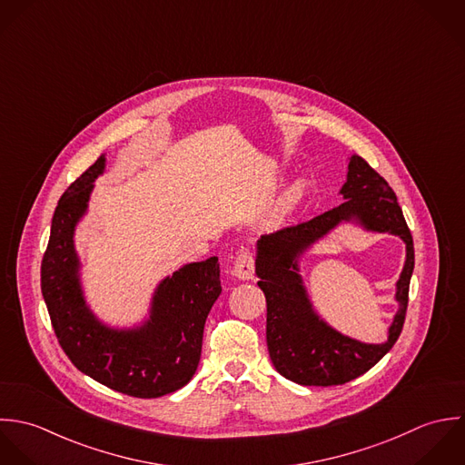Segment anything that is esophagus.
Returning a JSON list of instances; mask_svg holds the SVG:
<instances>
[{
	"label": "esophagus",
	"mask_w": 465,
	"mask_h": 465,
	"mask_svg": "<svg viewBox=\"0 0 465 465\" xmlns=\"http://www.w3.org/2000/svg\"><path fill=\"white\" fill-rule=\"evenodd\" d=\"M233 275L239 280H252L255 275V262H253V257L248 250H241L237 253V259H235V266H233Z\"/></svg>",
	"instance_id": "34e87169"
}]
</instances>
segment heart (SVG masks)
<instances>
[{"instance_id":"obj_1","label":"heart","mask_w":465,"mask_h":465,"mask_svg":"<svg viewBox=\"0 0 465 465\" xmlns=\"http://www.w3.org/2000/svg\"><path fill=\"white\" fill-rule=\"evenodd\" d=\"M305 195V183L302 180H294L285 186L272 204L268 219L272 224H282L285 219L292 215Z\"/></svg>"}]
</instances>
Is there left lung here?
<instances>
[{
	"instance_id": "obj_1",
	"label": "left lung",
	"mask_w": 465,
	"mask_h": 465,
	"mask_svg": "<svg viewBox=\"0 0 465 465\" xmlns=\"http://www.w3.org/2000/svg\"><path fill=\"white\" fill-rule=\"evenodd\" d=\"M343 199L336 208L255 244V273L268 302L266 340L270 358L285 379L303 386L345 384L371 367L397 341L408 307L413 273V239L390 185L358 154L347 158ZM352 223L368 232H390L407 246L405 266L396 282L398 311L381 344L363 342L331 326L318 312L301 275V262L332 231Z\"/></svg>"
}]
</instances>
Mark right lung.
Returning a JSON list of instances; mask_svg holds the SVG:
<instances>
[{"instance_id": "obj_1", "label": "right lung", "mask_w": 465, "mask_h": 465, "mask_svg": "<svg viewBox=\"0 0 465 465\" xmlns=\"http://www.w3.org/2000/svg\"><path fill=\"white\" fill-rule=\"evenodd\" d=\"M105 165L104 153L59 199L41 291L57 340L79 371L111 390L154 399L183 388L197 371L204 322L221 294V270L217 257L183 264L156 283L140 322L102 320L86 298L75 233Z\"/></svg>"}]
</instances>
